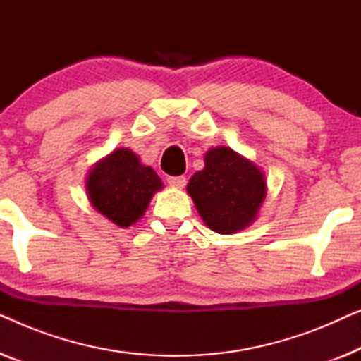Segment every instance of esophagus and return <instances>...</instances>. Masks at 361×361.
Returning a JSON list of instances; mask_svg holds the SVG:
<instances>
[{
    "instance_id": "1",
    "label": "esophagus",
    "mask_w": 361,
    "mask_h": 361,
    "mask_svg": "<svg viewBox=\"0 0 361 361\" xmlns=\"http://www.w3.org/2000/svg\"><path fill=\"white\" fill-rule=\"evenodd\" d=\"M167 182H169L171 187H176V189H182L185 185V177L184 176H171L167 177Z\"/></svg>"
}]
</instances>
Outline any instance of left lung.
<instances>
[{"instance_id":"8db88e82","label":"left lung","mask_w":361,"mask_h":361,"mask_svg":"<svg viewBox=\"0 0 361 361\" xmlns=\"http://www.w3.org/2000/svg\"><path fill=\"white\" fill-rule=\"evenodd\" d=\"M205 167L187 184V194L210 230L236 233L258 216L266 197V179L255 162L225 146L205 152Z\"/></svg>"}]
</instances>
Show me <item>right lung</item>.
Returning a JSON list of instances; mask_svg holds the SVG:
<instances>
[{"mask_svg":"<svg viewBox=\"0 0 361 361\" xmlns=\"http://www.w3.org/2000/svg\"><path fill=\"white\" fill-rule=\"evenodd\" d=\"M90 204L118 226H131L141 219L162 180L128 147H118L98 161L87 176Z\"/></svg>","mask_w":361,"mask_h":361,"instance_id":"right-lung-1","label":"right lung"}]
</instances>
